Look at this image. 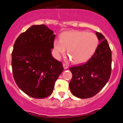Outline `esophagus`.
Segmentation results:
<instances>
[{
  "instance_id": "1",
  "label": "esophagus",
  "mask_w": 123,
  "mask_h": 123,
  "mask_svg": "<svg viewBox=\"0 0 123 123\" xmlns=\"http://www.w3.org/2000/svg\"><path fill=\"white\" fill-rule=\"evenodd\" d=\"M63 67H64V69H67L68 68V66L66 64H63Z\"/></svg>"
}]
</instances>
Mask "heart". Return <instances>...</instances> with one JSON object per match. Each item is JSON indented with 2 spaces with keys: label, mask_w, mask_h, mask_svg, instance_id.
Masks as SVG:
<instances>
[{
  "label": "heart",
  "mask_w": 123,
  "mask_h": 123,
  "mask_svg": "<svg viewBox=\"0 0 123 123\" xmlns=\"http://www.w3.org/2000/svg\"><path fill=\"white\" fill-rule=\"evenodd\" d=\"M99 44L95 34L85 31H68L60 36V41L55 40L54 47L58 54H64L65 49L72 61L85 62L94 54Z\"/></svg>",
  "instance_id": "b5f03b06"
}]
</instances>
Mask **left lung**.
<instances>
[{
	"label": "left lung",
	"instance_id": "left-lung-1",
	"mask_svg": "<svg viewBox=\"0 0 123 123\" xmlns=\"http://www.w3.org/2000/svg\"><path fill=\"white\" fill-rule=\"evenodd\" d=\"M96 33L100 43L93 56L87 62L69 68L72 74L69 89L75 96L80 99L91 98L99 92L111 75V49L103 35Z\"/></svg>",
	"mask_w": 123,
	"mask_h": 123
}]
</instances>
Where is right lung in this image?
<instances>
[{"label":"right lung","instance_id":"right-lung-1","mask_svg":"<svg viewBox=\"0 0 123 123\" xmlns=\"http://www.w3.org/2000/svg\"><path fill=\"white\" fill-rule=\"evenodd\" d=\"M55 35L45 24L33 25L16 39L12 53L13 78L27 95L43 99L52 94L63 68L51 54Z\"/></svg>","mask_w":123,"mask_h":123}]
</instances>
